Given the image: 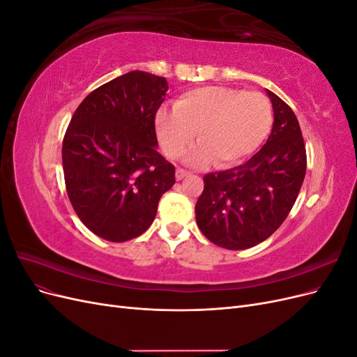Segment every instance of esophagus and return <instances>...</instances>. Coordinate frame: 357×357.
<instances>
[{"mask_svg":"<svg viewBox=\"0 0 357 357\" xmlns=\"http://www.w3.org/2000/svg\"><path fill=\"white\" fill-rule=\"evenodd\" d=\"M190 174L189 171H186V169H183V168H177V171H176V178L177 180H181V178H185V177H188Z\"/></svg>","mask_w":357,"mask_h":357,"instance_id":"esophagus-1","label":"esophagus"}]
</instances>
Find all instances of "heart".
Masks as SVG:
<instances>
[{
  "label": "heart",
  "mask_w": 357,
  "mask_h": 357,
  "mask_svg": "<svg viewBox=\"0 0 357 357\" xmlns=\"http://www.w3.org/2000/svg\"><path fill=\"white\" fill-rule=\"evenodd\" d=\"M273 126V105L261 92L204 86L183 93L176 109L156 113V132L164 152L178 158L195 139L201 144L189 162L215 167L238 164L261 146Z\"/></svg>",
  "instance_id": "obj_1"
}]
</instances>
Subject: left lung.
Wrapping results in <instances>:
<instances>
[{"mask_svg":"<svg viewBox=\"0 0 357 357\" xmlns=\"http://www.w3.org/2000/svg\"><path fill=\"white\" fill-rule=\"evenodd\" d=\"M274 110L266 143L245 164L204 177L197 225L215 245L244 250L271 236L298 198L307 171L299 122L290 107L266 91Z\"/></svg>","mask_w":357,"mask_h":357,"instance_id":"obj_1","label":"left lung"}]
</instances>
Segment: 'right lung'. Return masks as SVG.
<instances>
[{
	"label": "right lung",
	"instance_id": "right-lung-1",
	"mask_svg": "<svg viewBox=\"0 0 357 357\" xmlns=\"http://www.w3.org/2000/svg\"><path fill=\"white\" fill-rule=\"evenodd\" d=\"M165 77L131 71L91 92L73 114L62 143L68 198L86 228L112 243L153 223L176 168L158 147L155 117Z\"/></svg>",
	"mask_w": 357,
	"mask_h": 357
}]
</instances>
